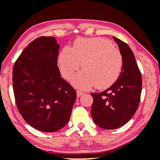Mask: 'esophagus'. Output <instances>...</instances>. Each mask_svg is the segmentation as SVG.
Listing matches in <instances>:
<instances>
[{
	"label": "esophagus",
	"mask_w": 160,
	"mask_h": 160,
	"mask_svg": "<svg viewBox=\"0 0 160 160\" xmlns=\"http://www.w3.org/2000/svg\"><path fill=\"white\" fill-rule=\"evenodd\" d=\"M83 94H84V92L82 91H79V90H77L76 91V95H77V98H79L80 96H82Z\"/></svg>",
	"instance_id": "esophagus-1"
}]
</instances>
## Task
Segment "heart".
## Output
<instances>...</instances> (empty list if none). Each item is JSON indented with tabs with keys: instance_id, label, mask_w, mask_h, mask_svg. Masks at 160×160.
Listing matches in <instances>:
<instances>
[{
	"instance_id": "heart-1",
	"label": "heart",
	"mask_w": 160,
	"mask_h": 160,
	"mask_svg": "<svg viewBox=\"0 0 160 160\" xmlns=\"http://www.w3.org/2000/svg\"><path fill=\"white\" fill-rule=\"evenodd\" d=\"M61 73L70 79L82 66L84 71L72 79L78 88L87 89L96 85L100 89L115 83L123 67L121 52L111 41L102 38H78L71 48L65 47L59 54Z\"/></svg>"
}]
</instances>
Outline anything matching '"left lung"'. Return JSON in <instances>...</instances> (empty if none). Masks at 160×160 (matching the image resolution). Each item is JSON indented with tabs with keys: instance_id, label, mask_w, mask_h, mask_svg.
<instances>
[{
	"instance_id": "obj_1",
	"label": "left lung",
	"mask_w": 160,
	"mask_h": 160,
	"mask_svg": "<svg viewBox=\"0 0 160 160\" xmlns=\"http://www.w3.org/2000/svg\"><path fill=\"white\" fill-rule=\"evenodd\" d=\"M123 57L120 76L108 89L92 93L94 98L91 116L100 128L113 130L130 121L136 112L141 98L142 78L134 54L130 47L113 36Z\"/></svg>"
}]
</instances>
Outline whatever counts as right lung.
I'll list each match as a JSON object with an SVG mask.
<instances>
[{"instance_id": "1", "label": "right lung", "mask_w": 160, "mask_h": 160, "mask_svg": "<svg viewBox=\"0 0 160 160\" xmlns=\"http://www.w3.org/2000/svg\"><path fill=\"white\" fill-rule=\"evenodd\" d=\"M59 47L54 37H39L23 50L13 68L17 108L28 124L42 132L62 129L76 98L75 89L60 76Z\"/></svg>"}]
</instances>
